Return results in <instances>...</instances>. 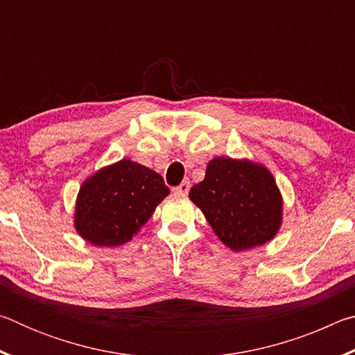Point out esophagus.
Wrapping results in <instances>:
<instances>
[{
	"label": "esophagus",
	"mask_w": 355,
	"mask_h": 355,
	"mask_svg": "<svg viewBox=\"0 0 355 355\" xmlns=\"http://www.w3.org/2000/svg\"><path fill=\"white\" fill-rule=\"evenodd\" d=\"M191 189V183L189 182H183L182 184H178L177 188H173V192L175 194H182V196H186Z\"/></svg>",
	"instance_id": "1"
}]
</instances>
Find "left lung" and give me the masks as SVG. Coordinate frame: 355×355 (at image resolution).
Instances as JSON below:
<instances>
[{
	"label": "left lung",
	"mask_w": 355,
	"mask_h": 355,
	"mask_svg": "<svg viewBox=\"0 0 355 355\" xmlns=\"http://www.w3.org/2000/svg\"><path fill=\"white\" fill-rule=\"evenodd\" d=\"M189 199L216 236L235 252L269 243L284 222V197L274 175L248 158L214 156L203 182L191 188Z\"/></svg>",
	"instance_id": "1"
}]
</instances>
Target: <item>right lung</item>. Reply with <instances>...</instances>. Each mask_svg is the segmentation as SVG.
I'll list each match as a JSON object with an SVG mask.
<instances>
[{"label":"right lung","mask_w":355,"mask_h":355,"mask_svg":"<svg viewBox=\"0 0 355 355\" xmlns=\"http://www.w3.org/2000/svg\"><path fill=\"white\" fill-rule=\"evenodd\" d=\"M169 192L158 172L123 158L84 180L73 227L84 241L98 248L122 245L139 233Z\"/></svg>","instance_id":"1"}]
</instances>
